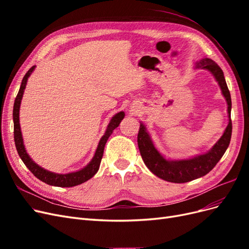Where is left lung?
<instances>
[{
	"mask_svg": "<svg viewBox=\"0 0 249 249\" xmlns=\"http://www.w3.org/2000/svg\"><path fill=\"white\" fill-rule=\"evenodd\" d=\"M194 65L195 69L207 70L213 74V77L218 83V85H219L222 95L224 96L228 104L229 124L227 127H225L222 136L209 152L192 158H188V159L170 160L166 159L157 149L145 124L140 122L137 142L143 162H144L146 167L155 176L171 183H187L190 182V180L206 176L219 162V160L224 155L225 150L228 149L230 145L231 137V100L222 70L212 59L209 58H203L199 60V61L195 62Z\"/></svg>",
	"mask_w": 249,
	"mask_h": 249,
	"instance_id": "left-lung-1",
	"label": "left lung"
}]
</instances>
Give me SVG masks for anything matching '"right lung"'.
Masks as SVG:
<instances>
[{
	"label": "right lung",
	"instance_id": "obj_1",
	"mask_svg": "<svg viewBox=\"0 0 249 249\" xmlns=\"http://www.w3.org/2000/svg\"><path fill=\"white\" fill-rule=\"evenodd\" d=\"M34 70H35V66H32L25 74L24 79L21 81L18 93L16 97V101H14V106H13L14 142H16L18 153L20 157L21 161L24 162V164L28 167V169L43 183L52 185V186H56V187H73V186L85 183L86 180L91 178L97 172V170H99L106 142L110 137V135L113 133V131L116 129V127L119 125L120 122L124 119V112L120 111L111 118L110 123L108 124V126L106 129V132H105V134L103 135V137L99 142V144H97L93 158L84 168H82L78 171L69 172V173H56V172H52L44 169L41 166H39L38 164H36L28 155L24 145V139H22V134L20 131V124H19V108H20L21 99L26 89L28 78L31 76V73L33 72Z\"/></svg>",
	"mask_w": 249,
	"mask_h": 249
}]
</instances>
